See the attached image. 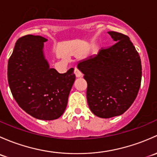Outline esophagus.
<instances>
[{"mask_svg": "<svg viewBox=\"0 0 157 157\" xmlns=\"http://www.w3.org/2000/svg\"><path fill=\"white\" fill-rule=\"evenodd\" d=\"M74 72H75V76H76L77 78H79V77H82V72H81V71L79 70L78 68H75V70H74Z\"/></svg>", "mask_w": 157, "mask_h": 157, "instance_id": "1", "label": "esophagus"}]
</instances>
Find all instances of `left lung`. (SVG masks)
I'll list each match as a JSON object with an SVG mask.
<instances>
[{
    "label": "left lung",
    "mask_w": 157,
    "mask_h": 157,
    "mask_svg": "<svg viewBox=\"0 0 157 157\" xmlns=\"http://www.w3.org/2000/svg\"><path fill=\"white\" fill-rule=\"evenodd\" d=\"M108 33L116 44L78 65L88 83L90 109L105 119L122 115L132 106L142 75L140 56L128 37L113 31Z\"/></svg>",
    "instance_id": "1"
}]
</instances>
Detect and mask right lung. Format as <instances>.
Masks as SVG:
<instances>
[{
  "label": "right lung",
  "mask_w": 157,
  "mask_h": 157,
  "mask_svg": "<svg viewBox=\"0 0 157 157\" xmlns=\"http://www.w3.org/2000/svg\"><path fill=\"white\" fill-rule=\"evenodd\" d=\"M48 39L27 35L16 42L7 66V78L14 99L30 116L54 120L62 116L75 79L73 68L60 74L50 68L43 52Z\"/></svg>",
  "instance_id": "obj_1"
}]
</instances>
